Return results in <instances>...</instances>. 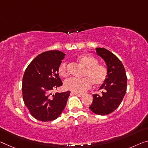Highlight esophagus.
Masks as SVG:
<instances>
[{"mask_svg":"<svg viewBox=\"0 0 148 148\" xmlns=\"http://www.w3.org/2000/svg\"><path fill=\"white\" fill-rule=\"evenodd\" d=\"M73 93L74 95H77V97H83V95L82 94H79V93H76V92H73Z\"/></svg>","mask_w":148,"mask_h":148,"instance_id":"1","label":"esophagus"}]
</instances>
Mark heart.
<instances>
[{"label":"heart","instance_id":"b5f03b06","mask_svg":"<svg viewBox=\"0 0 148 148\" xmlns=\"http://www.w3.org/2000/svg\"><path fill=\"white\" fill-rule=\"evenodd\" d=\"M81 64L86 67L85 77L83 79L71 78L64 82L63 86L65 89L76 93H83L91 87L92 82L95 85L103 84L107 77V70L106 67L99 64L95 57L88 54H82L77 58ZM59 75L62 77L68 75L67 63L63 62L58 69Z\"/></svg>","mask_w":148,"mask_h":148}]
</instances>
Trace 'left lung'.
Returning <instances> with one entry per match:
<instances>
[{
    "mask_svg": "<svg viewBox=\"0 0 148 148\" xmlns=\"http://www.w3.org/2000/svg\"><path fill=\"white\" fill-rule=\"evenodd\" d=\"M95 49L97 55L105 61L107 77L99 88L102 94L92 95L93 101L89 108L96 114L107 115L122 103L126 92L127 77L123 64L114 54L105 48Z\"/></svg>",
    "mask_w": 148,
    "mask_h": 148,
    "instance_id": "left-lung-1",
    "label": "left lung"
}]
</instances>
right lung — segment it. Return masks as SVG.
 Here are the masks:
<instances>
[{"label": "right lung", "mask_w": 148, "mask_h": 148, "mask_svg": "<svg viewBox=\"0 0 148 148\" xmlns=\"http://www.w3.org/2000/svg\"><path fill=\"white\" fill-rule=\"evenodd\" d=\"M65 54L58 50L45 51L29 63L22 79V97L31 115L42 122L56 120L66 106L70 91H51L62 85L58 69Z\"/></svg>", "instance_id": "1"}]
</instances>
